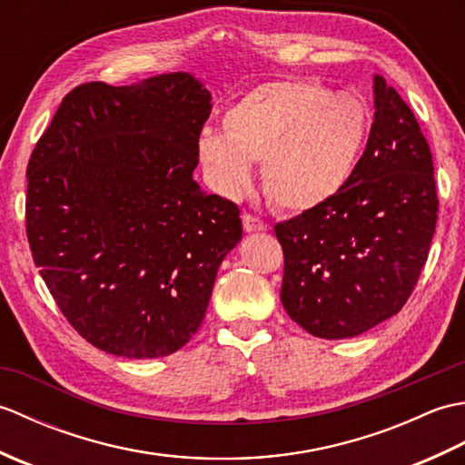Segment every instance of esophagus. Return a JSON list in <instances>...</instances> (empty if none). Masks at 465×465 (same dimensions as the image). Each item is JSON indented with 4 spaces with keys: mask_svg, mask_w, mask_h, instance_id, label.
Here are the masks:
<instances>
[{
    "mask_svg": "<svg viewBox=\"0 0 465 465\" xmlns=\"http://www.w3.org/2000/svg\"><path fill=\"white\" fill-rule=\"evenodd\" d=\"M243 230L248 232V233L265 232V230H268V223L262 222L260 217H255L252 213H243Z\"/></svg>",
    "mask_w": 465,
    "mask_h": 465,
    "instance_id": "34e87169",
    "label": "esophagus"
}]
</instances>
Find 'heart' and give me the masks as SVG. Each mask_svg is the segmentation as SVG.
Wrapping results in <instances>:
<instances>
[{
    "label": "heart",
    "mask_w": 465,
    "mask_h": 465,
    "mask_svg": "<svg viewBox=\"0 0 465 465\" xmlns=\"http://www.w3.org/2000/svg\"><path fill=\"white\" fill-rule=\"evenodd\" d=\"M223 134L200 137L207 180L223 197H240L252 162L285 212H312L331 202L358 167L371 115L361 97L333 94L313 80H280L253 87L223 114Z\"/></svg>",
    "instance_id": "heart-1"
}]
</instances>
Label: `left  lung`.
I'll return each mask as SVG.
<instances>
[{"mask_svg": "<svg viewBox=\"0 0 465 465\" xmlns=\"http://www.w3.org/2000/svg\"><path fill=\"white\" fill-rule=\"evenodd\" d=\"M373 104L350 183L273 227L283 250L282 303L315 338H353L396 315L436 232L433 162L416 115L381 75L373 77Z\"/></svg>", "mask_w": 465, "mask_h": 465, "instance_id": "1", "label": "left lung"}]
</instances>
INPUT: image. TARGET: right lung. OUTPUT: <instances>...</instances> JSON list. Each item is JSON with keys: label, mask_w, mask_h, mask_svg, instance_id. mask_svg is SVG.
I'll return each instance as SVG.
<instances>
[{"label": "right lung", "mask_w": 465, "mask_h": 465, "mask_svg": "<svg viewBox=\"0 0 465 465\" xmlns=\"http://www.w3.org/2000/svg\"><path fill=\"white\" fill-rule=\"evenodd\" d=\"M212 95L190 74L74 87L27 163L25 232L72 328L145 360L192 340L240 207L193 182Z\"/></svg>", "instance_id": "add662e5"}]
</instances>
